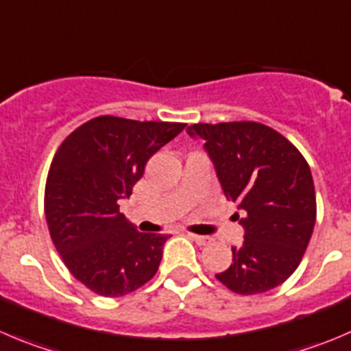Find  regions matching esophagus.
Masks as SVG:
<instances>
[{"mask_svg": "<svg viewBox=\"0 0 351 351\" xmlns=\"http://www.w3.org/2000/svg\"><path fill=\"white\" fill-rule=\"evenodd\" d=\"M189 238H192V240L195 241L197 245H207V243H210V238H209V237H202V234L189 233Z\"/></svg>", "mask_w": 351, "mask_h": 351, "instance_id": "obj_1", "label": "esophagus"}]
</instances>
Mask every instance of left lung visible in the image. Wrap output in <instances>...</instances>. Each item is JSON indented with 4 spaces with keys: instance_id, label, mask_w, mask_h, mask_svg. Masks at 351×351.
<instances>
[{
    "instance_id": "1",
    "label": "left lung",
    "mask_w": 351,
    "mask_h": 351,
    "mask_svg": "<svg viewBox=\"0 0 351 351\" xmlns=\"http://www.w3.org/2000/svg\"><path fill=\"white\" fill-rule=\"evenodd\" d=\"M213 159L224 197L245 210L241 247L217 280L238 295L280 287L300 264L317 206L311 168L288 138L257 121L195 123L186 128Z\"/></svg>"
}]
</instances>
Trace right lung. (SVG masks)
Wrapping results in <instances>:
<instances>
[{"label": "right lung", "instance_id": "right-lung-1", "mask_svg": "<svg viewBox=\"0 0 351 351\" xmlns=\"http://www.w3.org/2000/svg\"><path fill=\"white\" fill-rule=\"evenodd\" d=\"M185 123L97 117L71 132L54 154L44 192L51 240L75 280L101 297H123L158 273L166 234L141 233L120 200L149 158Z\"/></svg>", "mask_w": 351, "mask_h": 351}]
</instances>
